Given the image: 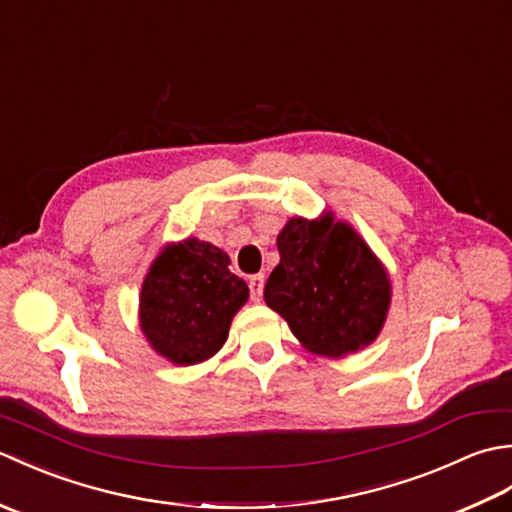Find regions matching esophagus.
Instances as JSON below:
<instances>
[{
  "label": "esophagus",
  "mask_w": 512,
  "mask_h": 512,
  "mask_svg": "<svg viewBox=\"0 0 512 512\" xmlns=\"http://www.w3.org/2000/svg\"><path fill=\"white\" fill-rule=\"evenodd\" d=\"M248 288H250V299L253 301H262L264 295V275H253L248 279Z\"/></svg>",
  "instance_id": "esophagus-1"
}]
</instances>
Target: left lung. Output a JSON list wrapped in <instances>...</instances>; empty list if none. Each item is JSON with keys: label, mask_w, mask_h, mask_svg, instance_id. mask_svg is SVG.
<instances>
[{"label": "left lung", "mask_w": 512, "mask_h": 512, "mask_svg": "<svg viewBox=\"0 0 512 512\" xmlns=\"http://www.w3.org/2000/svg\"><path fill=\"white\" fill-rule=\"evenodd\" d=\"M264 299L308 350L343 356L372 343L389 308V279L350 226L325 215L290 220Z\"/></svg>", "instance_id": "8db88e82"}]
</instances>
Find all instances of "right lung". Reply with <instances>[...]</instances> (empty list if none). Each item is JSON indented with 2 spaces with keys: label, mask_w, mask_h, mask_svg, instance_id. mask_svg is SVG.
I'll return each mask as SVG.
<instances>
[{
  "label": "right lung",
  "mask_w": 512,
  "mask_h": 512,
  "mask_svg": "<svg viewBox=\"0 0 512 512\" xmlns=\"http://www.w3.org/2000/svg\"><path fill=\"white\" fill-rule=\"evenodd\" d=\"M228 264L220 248L193 237L156 259L140 292V328L158 354L193 365L224 345L248 299L246 281Z\"/></svg>",
  "instance_id": "obj_1"
}]
</instances>
